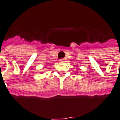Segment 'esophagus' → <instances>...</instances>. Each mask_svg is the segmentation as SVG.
I'll list each match as a JSON object with an SVG mask.
<instances>
[{"label": "esophagus", "mask_w": 120, "mask_h": 120, "mask_svg": "<svg viewBox=\"0 0 120 120\" xmlns=\"http://www.w3.org/2000/svg\"><path fill=\"white\" fill-rule=\"evenodd\" d=\"M66 61V59H60V61L61 62H65Z\"/></svg>", "instance_id": "obj_1"}]
</instances>
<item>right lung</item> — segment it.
I'll return each mask as SVG.
<instances>
[{"instance_id": "add662e5", "label": "right lung", "mask_w": 120, "mask_h": 120, "mask_svg": "<svg viewBox=\"0 0 120 120\" xmlns=\"http://www.w3.org/2000/svg\"><path fill=\"white\" fill-rule=\"evenodd\" d=\"M45 67H46V66H44V68H45Z\"/></svg>"}]
</instances>
